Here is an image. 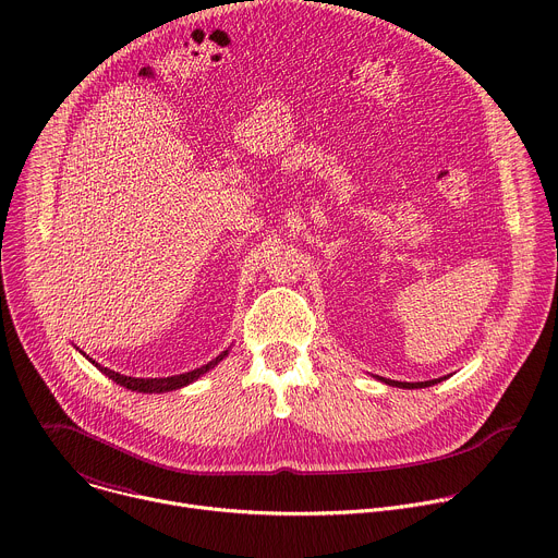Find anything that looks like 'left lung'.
<instances>
[{"label": "left lung", "mask_w": 558, "mask_h": 558, "mask_svg": "<svg viewBox=\"0 0 558 558\" xmlns=\"http://www.w3.org/2000/svg\"><path fill=\"white\" fill-rule=\"evenodd\" d=\"M381 379V377H379ZM446 377H439V379H428V381H395V379H384L388 386H397V388H426V386H433L437 381H441Z\"/></svg>", "instance_id": "1"}]
</instances>
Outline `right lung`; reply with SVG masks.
Wrapping results in <instances>:
<instances>
[{"label":"right lung","mask_w":558,"mask_h":558,"mask_svg":"<svg viewBox=\"0 0 558 558\" xmlns=\"http://www.w3.org/2000/svg\"><path fill=\"white\" fill-rule=\"evenodd\" d=\"M227 353L229 351H222L216 360H211V362H207L205 366H201V368H194V371H190V373H181V375H172V377H128V375H121V373H117V371H110V368H106V366H101V364H97L93 357H88L86 353V357L104 373V375H108L112 381H117L119 386H125V388H130V390H136V392H168V390H177V388H183V386H187V384H192L194 379H198L201 375H205L209 368H214L222 357H227Z\"/></svg>","instance_id":"add662e5"}]
</instances>
